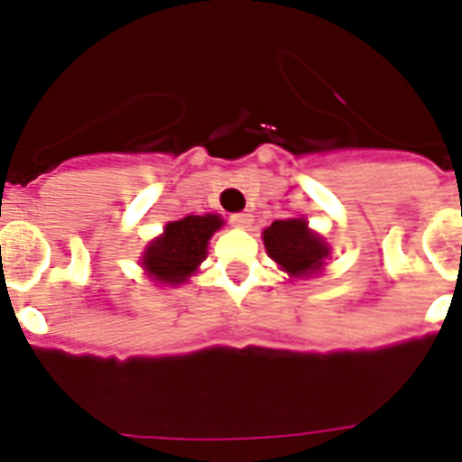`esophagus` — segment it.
<instances>
[{
	"label": "esophagus",
	"mask_w": 462,
	"mask_h": 462,
	"mask_svg": "<svg viewBox=\"0 0 462 462\" xmlns=\"http://www.w3.org/2000/svg\"><path fill=\"white\" fill-rule=\"evenodd\" d=\"M230 223L235 225V227H242V230H246V227H252L254 216L252 213H235V216H230Z\"/></svg>",
	"instance_id": "34e87169"
}]
</instances>
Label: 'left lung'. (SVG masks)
<instances>
[{"instance_id": "obj_1", "label": "left lung", "mask_w": 462, "mask_h": 462, "mask_svg": "<svg viewBox=\"0 0 462 462\" xmlns=\"http://www.w3.org/2000/svg\"><path fill=\"white\" fill-rule=\"evenodd\" d=\"M263 245L268 256L290 275V278H309L319 273L323 261L328 259V245L316 232L309 230L302 217L275 220L263 230Z\"/></svg>"}]
</instances>
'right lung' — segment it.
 Listing matches in <instances>:
<instances>
[{
    "instance_id": "right-lung-1",
    "label": "right lung",
    "mask_w": 462,
    "mask_h": 462,
    "mask_svg": "<svg viewBox=\"0 0 462 462\" xmlns=\"http://www.w3.org/2000/svg\"><path fill=\"white\" fill-rule=\"evenodd\" d=\"M220 227H223V217L216 213L187 216L167 223L162 235L146 246L141 256V266L160 285L187 282L206 259L208 239Z\"/></svg>"
}]
</instances>
